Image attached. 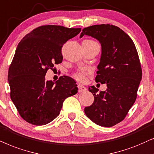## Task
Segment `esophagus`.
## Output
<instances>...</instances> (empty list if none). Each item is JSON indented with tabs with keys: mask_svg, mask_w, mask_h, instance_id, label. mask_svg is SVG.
I'll list each match as a JSON object with an SVG mask.
<instances>
[{
	"mask_svg": "<svg viewBox=\"0 0 154 154\" xmlns=\"http://www.w3.org/2000/svg\"><path fill=\"white\" fill-rule=\"evenodd\" d=\"M77 87H78L79 92H84V91H85L86 90H87V88H86L85 86H83V85H78V86H77Z\"/></svg>",
	"mask_w": 154,
	"mask_h": 154,
	"instance_id": "obj_1",
	"label": "esophagus"
}]
</instances>
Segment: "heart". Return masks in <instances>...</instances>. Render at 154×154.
<instances>
[{
    "label": "heart",
    "mask_w": 154,
    "mask_h": 154,
    "mask_svg": "<svg viewBox=\"0 0 154 154\" xmlns=\"http://www.w3.org/2000/svg\"><path fill=\"white\" fill-rule=\"evenodd\" d=\"M86 41H88V42H94V41H91V40H86ZM86 74H87V71L86 70H80L77 72H76L75 75H74V77H75V78L77 79V80L82 81L85 78Z\"/></svg>",
    "instance_id": "b5f03b06"
}]
</instances>
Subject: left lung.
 Wrapping results in <instances>:
<instances>
[{
    "label": "left lung",
    "instance_id": "obj_1",
    "mask_svg": "<svg viewBox=\"0 0 154 154\" xmlns=\"http://www.w3.org/2000/svg\"><path fill=\"white\" fill-rule=\"evenodd\" d=\"M91 36L101 46L96 82L106 84L105 91L89 87L94 96L85 108L88 118L98 125L109 128L123 120L135 102L142 77L136 47L131 38L118 26L97 24L82 29L80 36Z\"/></svg>",
    "mask_w": 154,
    "mask_h": 154
}]
</instances>
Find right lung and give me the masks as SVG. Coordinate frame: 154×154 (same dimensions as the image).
Wrapping results in <instances>:
<instances>
[{"label":"right lung","mask_w":154,"mask_h":154,"mask_svg":"<svg viewBox=\"0 0 154 154\" xmlns=\"http://www.w3.org/2000/svg\"><path fill=\"white\" fill-rule=\"evenodd\" d=\"M80 28L44 25L24 36L16 48L8 70L10 98L20 116L34 125H44L60 114L63 101L77 93L75 81L60 77L46 81L47 70L63 61V44Z\"/></svg>","instance_id":"obj_1"}]
</instances>
